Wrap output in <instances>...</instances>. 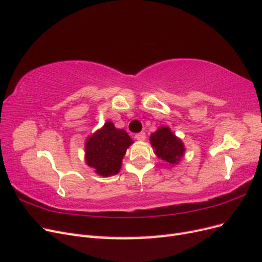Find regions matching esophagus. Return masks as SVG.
<instances>
[{
	"mask_svg": "<svg viewBox=\"0 0 262 262\" xmlns=\"http://www.w3.org/2000/svg\"><path fill=\"white\" fill-rule=\"evenodd\" d=\"M136 139L138 141H144L146 139V134L144 132H140V133L136 134Z\"/></svg>",
	"mask_w": 262,
	"mask_h": 262,
	"instance_id": "obj_1",
	"label": "esophagus"
}]
</instances>
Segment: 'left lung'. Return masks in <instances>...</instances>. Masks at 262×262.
I'll list each match as a JSON object with an SVG mask.
<instances>
[{
  "instance_id": "left-lung-1",
  "label": "left lung",
  "mask_w": 262,
  "mask_h": 262,
  "mask_svg": "<svg viewBox=\"0 0 262 262\" xmlns=\"http://www.w3.org/2000/svg\"><path fill=\"white\" fill-rule=\"evenodd\" d=\"M149 142L155 155L167 163L170 167L179 164L186 152L184 142L166 125L160 126L150 134Z\"/></svg>"
}]
</instances>
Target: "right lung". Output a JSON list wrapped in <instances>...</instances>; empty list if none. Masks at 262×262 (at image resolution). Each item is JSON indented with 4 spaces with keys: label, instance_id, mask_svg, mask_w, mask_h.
Here are the masks:
<instances>
[{
    "label": "right lung",
    "instance_id": "1",
    "mask_svg": "<svg viewBox=\"0 0 262 262\" xmlns=\"http://www.w3.org/2000/svg\"><path fill=\"white\" fill-rule=\"evenodd\" d=\"M133 140L123 129L107 121L85 141V163L99 176L110 177L119 172L126 149Z\"/></svg>",
    "mask_w": 262,
    "mask_h": 262
}]
</instances>
